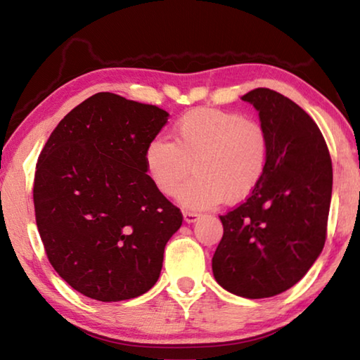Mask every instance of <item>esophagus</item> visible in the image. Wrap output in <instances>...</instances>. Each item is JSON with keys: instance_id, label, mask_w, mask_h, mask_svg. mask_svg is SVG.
Returning a JSON list of instances; mask_svg holds the SVG:
<instances>
[{"instance_id": "esophagus-1", "label": "esophagus", "mask_w": 360, "mask_h": 360, "mask_svg": "<svg viewBox=\"0 0 360 360\" xmlns=\"http://www.w3.org/2000/svg\"><path fill=\"white\" fill-rule=\"evenodd\" d=\"M182 214H184V221L186 222H188V224H191V222H195V221H197V219L200 217V214H198V212H195V211H184V212H182Z\"/></svg>"}]
</instances>
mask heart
I'll use <instances>...</instances> for the list:
<instances>
[{
  "mask_svg": "<svg viewBox=\"0 0 360 360\" xmlns=\"http://www.w3.org/2000/svg\"><path fill=\"white\" fill-rule=\"evenodd\" d=\"M174 143L154 136L144 149V165L158 192L202 210L248 198L264 179L270 160V138L257 120L222 109L188 111L173 127Z\"/></svg>",
  "mask_w": 360,
  "mask_h": 360,
  "instance_id": "b5f03b06",
  "label": "heart"
}]
</instances>
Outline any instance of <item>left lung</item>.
I'll list each match as a JSON object with an SVG mask.
<instances>
[{"label": "left lung", "instance_id": "left-lung-1", "mask_svg": "<svg viewBox=\"0 0 360 360\" xmlns=\"http://www.w3.org/2000/svg\"><path fill=\"white\" fill-rule=\"evenodd\" d=\"M243 100L259 111L270 160L257 188L219 216L212 273L231 294L266 298L300 281L324 248L332 158L316 122L288 96L259 87Z\"/></svg>", "mask_w": 360, "mask_h": 360}]
</instances>
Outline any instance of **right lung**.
Segmentation results:
<instances>
[{"instance_id": "add662e5", "label": "right lung", "mask_w": 360, "mask_h": 360, "mask_svg": "<svg viewBox=\"0 0 360 360\" xmlns=\"http://www.w3.org/2000/svg\"><path fill=\"white\" fill-rule=\"evenodd\" d=\"M168 112L100 92L60 120L38 157L34 216L51 265L100 302L148 292L182 212L158 192L144 149Z\"/></svg>"}]
</instances>
